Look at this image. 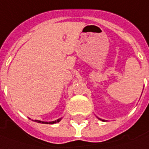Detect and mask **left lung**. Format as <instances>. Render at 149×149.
Returning a JSON list of instances; mask_svg holds the SVG:
<instances>
[{
    "mask_svg": "<svg viewBox=\"0 0 149 149\" xmlns=\"http://www.w3.org/2000/svg\"><path fill=\"white\" fill-rule=\"evenodd\" d=\"M99 119H100V118H99ZM101 120H102V119H101ZM102 121H104V120H102Z\"/></svg>",
    "mask_w": 149,
    "mask_h": 149,
    "instance_id": "8db88e82",
    "label": "left lung"
}]
</instances>
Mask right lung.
<instances>
[{"mask_svg": "<svg viewBox=\"0 0 149 149\" xmlns=\"http://www.w3.org/2000/svg\"><path fill=\"white\" fill-rule=\"evenodd\" d=\"M60 120H61V118H59V119L56 120V121H53V122H42V121H39V120H35V122H37V123H46V124H53V123H58V122H60Z\"/></svg>", "mask_w": 149, "mask_h": 149, "instance_id": "right-lung-1", "label": "right lung"}]
</instances>
